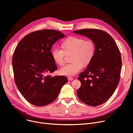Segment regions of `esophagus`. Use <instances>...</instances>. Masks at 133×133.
<instances>
[{
    "mask_svg": "<svg viewBox=\"0 0 133 133\" xmlns=\"http://www.w3.org/2000/svg\"><path fill=\"white\" fill-rule=\"evenodd\" d=\"M68 80L69 81H72V80H73V78H71V77H68Z\"/></svg>",
    "mask_w": 133,
    "mask_h": 133,
    "instance_id": "1",
    "label": "esophagus"
}]
</instances>
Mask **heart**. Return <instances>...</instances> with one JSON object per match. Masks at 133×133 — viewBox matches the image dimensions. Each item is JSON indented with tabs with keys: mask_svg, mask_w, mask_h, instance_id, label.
I'll return each instance as SVG.
<instances>
[{
	"mask_svg": "<svg viewBox=\"0 0 133 133\" xmlns=\"http://www.w3.org/2000/svg\"><path fill=\"white\" fill-rule=\"evenodd\" d=\"M62 49L55 47L52 51V56L54 61L59 65L64 64L67 54L73 53L71 64L65 65L60 69L61 75L72 76L79 73L82 65H87L93 58L95 53V45L90 40L71 37L66 39L62 44Z\"/></svg>",
	"mask_w": 133,
	"mask_h": 133,
	"instance_id": "b5f03b06",
	"label": "heart"
}]
</instances>
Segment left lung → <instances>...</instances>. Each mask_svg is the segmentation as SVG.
I'll list each match as a JSON object with an SVG mask.
<instances>
[{
	"instance_id": "obj_1",
	"label": "left lung",
	"mask_w": 133,
	"mask_h": 133,
	"mask_svg": "<svg viewBox=\"0 0 133 133\" xmlns=\"http://www.w3.org/2000/svg\"><path fill=\"white\" fill-rule=\"evenodd\" d=\"M73 32L88 37L95 48L86 69L78 78L81 85L77 95L89 106H99L113 94L119 82L122 67L120 50L113 38L105 31L88 29Z\"/></svg>"
}]
</instances>
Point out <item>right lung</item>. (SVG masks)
<instances>
[{
    "label": "right lung",
    "mask_w": 133,
    "mask_h": 133,
    "mask_svg": "<svg viewBox=\"0 0 133 133\" xmlns=\"http://www.w3.org/2000/svg\"><path fill=\"white\" fill-rule=\"evenodd\" d=\"M64 37V34L56 30L35 31L24 37L14 51L12 66L16 86L34 106L52 102L68 82L65 76L46 75L58 69L51 50L56 41Z\"/></svg>",
    "instance_id": "obj_1"
}]
</instances>
